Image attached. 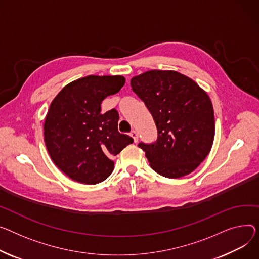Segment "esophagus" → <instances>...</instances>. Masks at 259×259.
Returning a JSON list of instances; mask_svg holds the SVG:
<instances>
[{
	"label": "esophagus",
	"mask_w": 259,
	"mask_h": 259,
	"mask_svg": "<svg viewBox=\"0 0 259 259\" xmlns=\"http://www.w3.org/2000/svg\"><path fill=\"white\" fill-rule=\"evenodd\" d=\"M131 136L133 137L134 142L137 143V141H139V133H137L135 130H132V131H131Z\"/></svg>",
	"instance_id": "obj_1"
}]
</instances>
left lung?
I'll return each instance as SVG.
<instances>
[{
    "label": "left lung",
    "instance_id": "obj_1",
    "mask_svg": "<svg viewBox=\"0 0 259 259\" xmlns=\"http://www.w3.org/2000/svg\"><path fill=\"white\" fill-rule=\"evenodd\" d=\"M130 84L157 127L156 142L139 144L150 166L170 179L191 174L213 144L214 114L207 93L175 71H148Z\"/></svg>",
    "mask_w": 259,
    "mask_h": 259
}]
</instances>
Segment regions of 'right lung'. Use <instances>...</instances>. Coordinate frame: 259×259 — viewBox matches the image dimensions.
I'll list each match as a JSON object with an SVG mask.
<instances>
[{
	"instance_id": "add662e5",
	"label": "right lung",
	"mask_w": 259,
	"mask_h": 259,
	"mask_svg": "<svg viewBox=\"0 0 259 259\" xmlns=\"http://www.w3.org/2000/svg\"><path fill=\"white\" fill-rule=\"evenodd\" d=\"M123 76H86L65 85L52 101L44 135L51 159L71 179L97 184L112 173L111 160L133 139L117 130L118 112L101 113L102 101L119 92Z\"/></svg>"
}]
</instances>
